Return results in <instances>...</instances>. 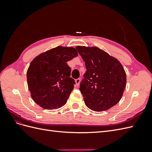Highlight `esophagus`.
<instances>
[{"mask_svg": "<svg viewBox=\"0 0 152 152\" xmlns=\"http://www.w3.org/2000/svg\"><path fill=\"white\" fill-rule=\"evenodd\" d=\"M80 79H77L75 80V86L78 87L80 84Z\"/></svg>", "mask_w": 152, "mask_h": 152, "instance_id": "esophagus-1", "label": "esophagus"}]
</instances>
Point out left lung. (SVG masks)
Returning a JSON list of instances; mask_svg holds the SVG:
<instances>
[{
  "label": "left lung",
  "mask_w": 152,
  "mask_h": 152,
  "mask_svg": "<svg viewBox=\"0 0 152 152\" xmlns=\"http://www.w3.org/2000/svg\"><path fill=\"white\" fill-rule=\"evenodd\" d=\"M87 71L80 84L86 105L103 112L117 104L126 86V73L118 59L97 47L75 48Z\"/></svg>",
  "instance_id": "obj_1"
}]
</instances>
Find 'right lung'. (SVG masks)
<instances>
[{
	"label": "right lung",
	"instance_id": "obj_1",
	"mask_svg": "<svg viewBox=\"0 0 152 152\" xmlns=\"http://www.w3.org/2000/svg\"><path fill=\"white\" fill-rule=\"evenodd\" d=\"M73 48L58 46L36 56L26 73L31 96L40 107L58 109L65 105L75 84L66 62L77 57Z\"/></svg>",
	"mask_w": 152,
	"mask_h": 152
}]
</instances>
